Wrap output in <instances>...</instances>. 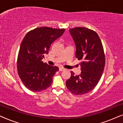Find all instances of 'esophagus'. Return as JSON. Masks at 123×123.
I'll return each mask as SVG.
<instances>
[{
	"mask_svg": "<svg viewBox=\"0 0 123 123\" xmlns=\"http://www.w3.org/2000/svg\"><path fill=\"white\" fill-rule=\"evenodd\" d=\"M65 69L63 67H59V71H64V70H65Z\"/></svg>",
	"mask_w": 123,
	"mask_h": 123,
	"instance_id": "esophagus-1",
	"label": "esophagus"
}]
</instances>
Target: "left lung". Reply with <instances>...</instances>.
Segmentation results:
<instances>
[{"mask_svg": "<svg viewBox=\"0 0 123 123\" xmlns=\"http://www.w3.org/2000/svg\"><path fill=\"white\" fill-rule=\"evenodd\" d=\"M69 32L76 46L75 57L82 60L81 73L75 75L72 71L66 86L73 93L82 95L91 91L98 83L105 67V54L100 38L93 30L78 27Z\"/></svg>", "mask_w": 123, "mask_h": 123, "instance_id": "8db88e82", "label": "left lung"}]
</instances>
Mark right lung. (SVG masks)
I'll return each instance as SVG.
<instances>
[{
	"label": "right lung",
	"mask_w": 123,
	"mask_h": 123,
	"mask_svg": "<svg viewBox=\"0 0 123 123\" xmlns=\"http://www.w3.org/2000/svg\"><path fill=\"white\" fill-rule=\"evenodd\" d=\"M65 29L41 27L28 32L22 41L17 59L18 75L28 90L40 92L51 86L59 70L42 61L50 46L64 32Z\"/></svg>",
	"instance_id": "right-lung-1"
}]
</instances>
